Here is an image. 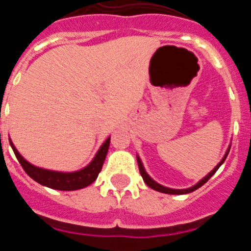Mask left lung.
Listing matches in <instances>:
<instances>
[{"instance_id": "left-lung-1", "label": "left lung", "mask_w": 251, "mask_h": 251, "mask_svg": "<svg viewBox=\"0 0 251 251\" xmlns=\"http://www.w3.org/2000/svg\"><path fill=\"white\" fill-rule=\"evenodd\" d=\"M229 151H230V148H229V150H227V152H226V154H225V157H224V158H223V161H221L220 163H219V165H217L216 167H215L214 170H212L211 172H210V174H208L207 176L205 177V178L201 179L200 182L197 183V185H195L194 187H190V188H187V190H172V188L165 187V186H161V185H159V183L154 182V181H153V179L151 178V177L148 176L147 174H146L145 168H143V165H142L141 159H139L138 157H137V162H138V167H139V172H141V176L143 177V181H145V182H146V185L150 186V187H151V188H153V190H156V191L163 192V194H170V195H183V194H190V192L195 191V190H197V188L201 187V186H202V185H205V183L207 182L208 179L211 178L212 175H214L215 172H216V171L219 170V167H220V166L223 165L224 161H225L226 157H227V154H229Z\"/></svg>"}]
</instances>
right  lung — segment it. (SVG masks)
Segmentation results:
<instances>
[{
  "label": "right lung",
  "mask_w": 251,
  "mask_h": 251,
  "mask_svg": "<svg viewBox=\"0 0 251 251\" xmlns=\"http://www.w3.org/2000/svg\"><path fill=\"white\" fill-rule=\"evenodd\" d=\"M110 138L106 139L104 142V145L101 146L100 150L98 151L97 156L94 157L89 166H86L83 170L77 171V172H72V174H64V172H55V171L44 170V168H39L28 163L24 157L17 152L15 146L12 145V142L10 141V145L12 147L13 153L16 158L19 159L20 165L22 166L24 171L31 177L35 179L40 185H44L46 187L54 188V190H60V191H73V190H79V188H84L86 186H89L93 183L98 177L99 172L103 167L104 159H105L106 153H108V148H109Z\"/></svg>",
  "instance_id": "1"
}]
</instances>
